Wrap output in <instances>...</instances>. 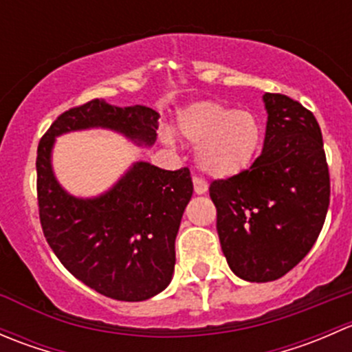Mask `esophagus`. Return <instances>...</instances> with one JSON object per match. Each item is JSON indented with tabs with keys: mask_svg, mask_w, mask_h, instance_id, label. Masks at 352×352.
<instances>
[{
	"mask_svg": "<svg viewBox=\"0 0 352 352\" xmlns=\"http://www.w3.org/2000/svg\"><path fill=\"white\" fill-rule=\"evenodd\" d=\"M192 182H194V192H196L197 196H202V194L208 192V184H206L204 180L199 179V177H194Z\"/></svg>",
	"mask_w": 352,
	"mask_h": 352,
	"instance_id": "1",
	"label": "esophagus"
}]
</instances>
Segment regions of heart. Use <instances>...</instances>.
I'll return each mask as SVG.
<instances>
[{"label": "heart", "instance_id": "b5f03b06", "mask_svg": "<svg viewBox=\"0 0 352 352\" xmlns=\"http://www.w3.org/2000/svg\"><path fill=\"white\" fill-rule=\"evenodd\" d=\"M177 134L196 146L199 168L216 180L233 179L254 162L262 141V127L250 110H232L218 102H194L180 110ZM168 146L173 136L162 133Z\"/></svg>", "mask_w": 352, "mask_h": 352}]
</instances>
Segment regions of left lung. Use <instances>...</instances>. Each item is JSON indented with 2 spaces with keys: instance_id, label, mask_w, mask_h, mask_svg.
Wrapping results in <instances>:
<instances>
[{
  "instance_id": "left-lung-1",
  "label": "left lung",
  "mask_w": 352,
  "mask_h": 352,
  "mask_svg": "<svg viewBox=\"0 0 352 352\" xmlns=\"http://www.w3.org/2000/svg\"><path fill=\"white\" fill-rule=\"evenodd\" d=\"M265 138L248 170L214 180L221 250L243 281L283 278L310 252L329 209L330 180L320 126L293 98L264 94Z\"/></svg>"
}]
</instances>
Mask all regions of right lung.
Masks as SVG:
<instances>
[{
  "label": "right lung",
  "instance_id": "1",
  "mask_svg": "<svg viewBox=\"0 0 352 352\" xmlns=\"http://www.w3.org/2000/svg\"><path fill=\"white\" fill-rule=\"evenodd\" d=\"M158 119L144 105L116 107L95 98L61 113L38 143L35 165L45 240L74 278L112 300L144 301L170 285L177 233L194 190L190 172L134 162L105 192L78 197L59 184L52 150L56 138L88 129L112 131L150 148Z\"/></svg>",
  "mask_w": 352,
  "mask_h": 352
}]
</instances>
